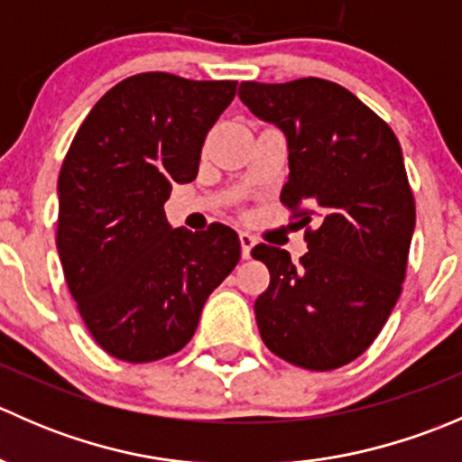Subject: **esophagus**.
Wrapping results in <instances>:
<instances>
[{
  "label": "esophagus",
  "instance_id": "34e87169",
  "mask_svg": "<svg viewBox=\"0 0 462 462\" xmlns=\"http://www.w3.org/2000/svg\"><path fill=\"white\" fill-rule=\"evenodd\" d=\"M239 241H241V257L250 259V253H253V248H254V244H257V239H254L253 235H248V232H241Z\"/></svg>",
  "mask_w": 462,
  "mask_h": 462
}]
</instances>
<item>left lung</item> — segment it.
<instances>
[{"instance_id": "8db88e82", "label": "left lung", "mask_w": 462, "mask_h": 462, "mask_svg": "<svg viewBox=\"0 0 462 462\" xmlns=\"http://www.w3.org/2000/svg\"><path fill=\"white\" fill-rule=\"evenodd\" d=\"M239 97L288 138L282 203L309 253L259 244L270 270L254 301L265 346L291 365L330 371L360 357L389 319L407 274L416 201L393 129L348 88L321 78L241 82Z\"/></svg>"}]
</instances>
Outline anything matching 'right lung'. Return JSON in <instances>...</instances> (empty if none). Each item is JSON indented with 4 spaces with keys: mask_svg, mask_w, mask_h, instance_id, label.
Returning <instances> with one entry per match:
<instances>
[{
    "mask_svg": "<svg viewBox=\"0 0 462 462\" xmlns=\"http://www.w3.org/2000/svg\"><path fill=\"white\" fill-rule=\"evenodd\" d=\"M235 93V80L138 73L93 105L64 156L55 236L64 279L88 333L118 360L180 351L239 263L232 227L171 230L162 209L171 185L197 179L205 136Z\"/></svg>",
    "mask_w": 462,
    "mask_h": 462,
    "instance_id": "right-lung-1",
    "label": "right lung"
}]
</instances>
